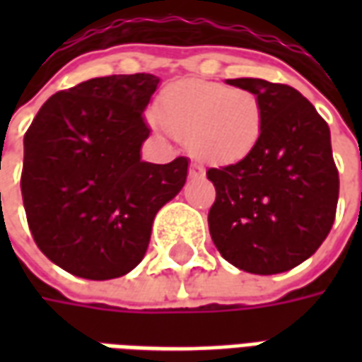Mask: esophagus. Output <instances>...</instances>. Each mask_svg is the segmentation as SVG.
Here are the masks:
<instances>
[{
    "label": "esophagus",
    "instance_id": "1",
    "mask_svg": "<svg viewBox=\"0 0 362 362\" xmlns=\"http://www.w3.org/2000/svg\"><path fill=\"white\" fill-rule=\"evenodd\" d=\"M189 178L192 180H199V178H205V170L202 166L189 165Z\"/></svg>",
    "mask_w": 362,
    "mask_h": 362
}]
</instances>
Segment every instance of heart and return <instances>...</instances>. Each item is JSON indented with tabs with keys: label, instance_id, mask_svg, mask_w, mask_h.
I'll return each mask as SVG.
<instances>
[{
	"label": "heart",
	"instance_id": "obj_1",
	"mask_svg": "<svg viewBox=\"0 0 362 362\" xmlns=\"http://www.w3.org/2000/svg\"><path fill=\"white\" fill-rule=\"evenodd\" d=\"M155 118L174 137L186 139L189 153L202 163L230 166L258 147L266 108L250 89L184 79L158 95Z\"/></svg>",
	"mask_w": 362,
	"mask_h": 362
}]
</instances>
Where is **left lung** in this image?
I'll return each mask as SVG.
<instances>
[{
    "instance_id": "8db88e82",
    "label": "left lung",
    "mask_w": 362,
    "mask_h": 362,
    "mask_svg": "<svg viewBox=\"0 0 362 362\" xmlns=\"http://www.w3.org/2000/svg\"><path fill=\"white\" fill-rule=\"evenodd\" d=\"M225 83L262 98L266 126L250 157L207 170L217 189L207 217L213 244L243 272H288L318 250L334 225L339 176L329 127L288 85L254 77Z\"/></svg>"
}]
</instances>
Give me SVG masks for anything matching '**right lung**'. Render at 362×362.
Masks as SVG:
<instances>
[{
  "label": "right lung",
  "mask_w": 362,
  "mask_h": 362,
  "mask_svg": "<svg viewBox=\"0 0 362 362\" xmlns=\"http://www.w3.org/2000/svg\"><path fill=\"white\" fill-rule=\"evenodd\" d=\"M157 75H110L50 96L25 134L23 204L36 246L71 275L122 277L145 256L158 209L186 184L188 158H141Z\"/></svg>",
  "instance_id": "add662e5"
}]
</instances>
